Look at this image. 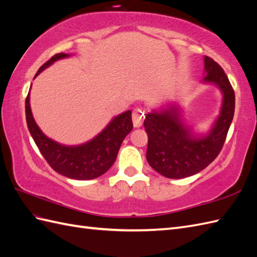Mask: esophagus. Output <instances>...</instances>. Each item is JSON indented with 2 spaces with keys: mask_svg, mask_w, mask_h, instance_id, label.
I'll return each instance as SVG.
<instances>
[{
  "mask_svg": "<svg viewBox=\"0 0 257 257\" xmlns=\"http://www.w3.org/2000/svg\"><path fill=\"white\" fill-rule=\"evenodd\" d=\"M133 120H134V126L136 128H139L142 126L143 120H144V111L141 108H135L133 113Z\"/></svg>",
  "mask_w": 257,
  "mask_h": 257,
  "instance_id": "obj_1",
  "label": "esophagus"
}]
</instances>
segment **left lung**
Returning <instances> with one entry per match:
<instances>
[{
    "label": "left lung",
    "instance_id": "left-lung-1",
    "mask_svg": "<svg viewBox=\"0 0 257 257\" xmlns=\"http://www.w3.org/2000/svg\"><path fill=\"white\" fill-rule=\"evenodd\" d=\"M206 76L221 90L220 115L207 136L194 137L179 118L175 106L146 116L144 128L149 143L147 160L150 166L166 178L180 179L200 173L212 163L223 147L234 114V91L225 71L213 58L204 57Z\"/></svg>",
    "mask_w": 257,
    "mask_h": 257
}]
</instances>
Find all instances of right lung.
Returning <instances> with one entry per match:
<instances>
[{
    "instance_id": "add662e5",
    "label": "right lung",
    "mask_w": 257,
    "mask_h": 257,
    "mask_svg": "<svg viewBox=\"0 0 257 257\" xmlns=\"http://www.w3.org/2000/svg\"><path fill=\"white\" fill-rule=\"evenodd\" d=\"M68 54L58 53L44 63L35 77L55 61ZM30 93V92H29ZM29 93L26 97V120L29 133L49 165L56 173L76 180H90L102 176L111 167L126 136L134 128L131 110L116 116L94 139L77 147H66L45 136L31 113Z\"/></svg>"
}]
</instances>
